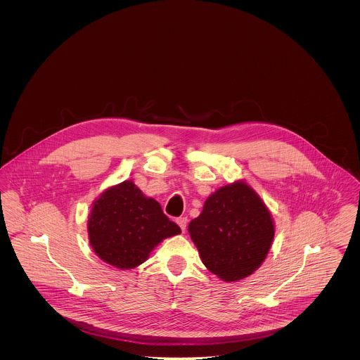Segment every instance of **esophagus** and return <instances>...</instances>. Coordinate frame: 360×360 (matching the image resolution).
<instances>
[{"instance_id":"34e87169","label":"esophagus","mask_w":360,"mask_h":360,"mask_svg":"<svg viewBox=\"0 0 360 360\" xmlns=\"http://www.w3.org/2000/svg\"><path fill=\"white\" fill-rule=\"evenodd\" d=\"M176 221H177V224L180 226L181 231L184 233V231H186V227H187V221H188V220H187V217H184V216H181V217H177V220H176Z\"/></svg>"}]
</instances>
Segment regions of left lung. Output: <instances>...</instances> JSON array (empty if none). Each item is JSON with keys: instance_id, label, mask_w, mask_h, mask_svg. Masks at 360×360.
Segmentation results:
<instances>
[{"instance_id": "left-lung-1", "label": "left lung", "mask_w": 360, "mask_h": 360, "mask_svg": "<svg viewBox=\"0 0 360 360\" xmlns=\"http://www.w3.org/2000/svg\"><path fill=\"white\" fill-rule=\"evenodd\" d=\"M188 231L206 267L224 281H236L262 264L274 224L257 193L240 181L212 194Z\"/></svg>"}]
</instances>
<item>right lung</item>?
Masks as SVG:
<instances>
[{
	"instance_id": "add662e5",
	"label": "right lung",
	"mask_w": 360,
	"mask_h": 360,
	"mask_svg": "<svg viewBox=\"0 0 360 360\" xmlns=\"http://www.w3.org/2000/svg\"><path fill=\"white\" fill-rule=\"evenodd\" d=\"M181 233L160 205L131 181L106 190L89 217V238L96 254L117 269L141 264L155 247Z\"/></svg>"
}]
</instances>
